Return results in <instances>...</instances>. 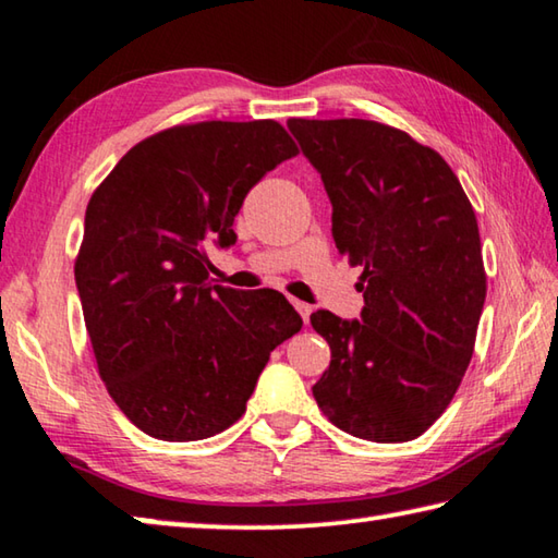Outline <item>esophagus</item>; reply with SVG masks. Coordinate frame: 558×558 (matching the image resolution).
Masks as SVG:
<instances>
[{
  "label": "esophagus",
  "instance_id": "34e87169",
  "mask_svg": "<svg viewBox=\"0 0 558 558\" xmlns=\"http://www.w3.org/2000/svg\"><path fill=\"white\" fill-rule=\"evenodd\" d=\"M292 305H295V310L302 317V323L310 325V315H313V305H307V302H300V300H292Z\"/></svg>",
  "mask_w": 558,
  "mask_h": 558
}]
</instances>
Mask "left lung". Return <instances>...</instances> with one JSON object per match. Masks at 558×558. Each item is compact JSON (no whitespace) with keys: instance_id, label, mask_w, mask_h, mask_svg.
I'll return each mask as SVG.
<instances>
[{"instance_id":"1","label":"left lung","mask_w":558,"mask_h":558,"mask_svg":"<svg viewBox=\"0 0 558 558\" xmlns=\"http://www.w3.org/2000/svg\"><path fill=\"white\" fill-rule=\"evenodd\" d=\"M288 128L332 202V235L362 268V323L310 315L332 362L313 386L349 436L418 438L456 396L487 295L477 219L436 149L374 120H302Z\"/></svg>"}]
</instances>
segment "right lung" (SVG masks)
<instances>
[{
	"label": "right lung",
	"instance_id": "right-lung-1",
	"mask_svg": "<svg viewBox=\"0 0 558 558\" xmlns=\"http://www.w3.org/2000/svg\"><path fill=\"white\" fill-rule=\"evenodd\" d=\"M298 147L276 120L157 132L93 192L75 258L98 374L159 440H204L245 413L302 317L278 290L211 286L209 245L235 243L245 194Z\"/></svg>",
	"mask_w": 558,
	"mask_h": 558
}]
</instances>
